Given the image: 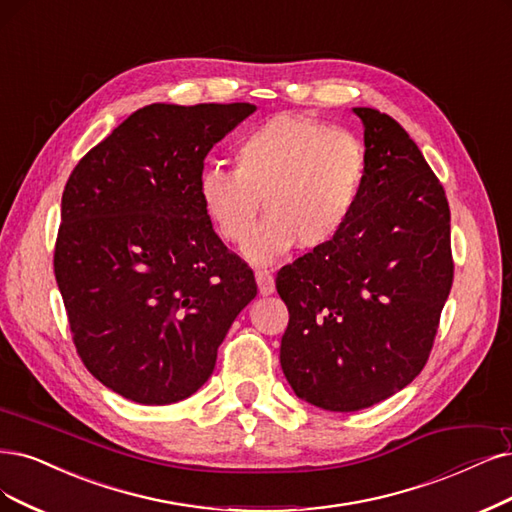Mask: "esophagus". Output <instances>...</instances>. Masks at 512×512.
<instances>
[{"instance_id": "1", "label": "esophagus", "mask_w": 512, "mask_h": 512, "mask_svg": "<svg viewBox=\"0 0 512 512\" xmlns=\"http://www.w3.org/2000/svg\"><path fill=\"white\" fill-rule=\"evenodd\" d=\"M255 280H257L259 293H261V295H270V293H274V276H272V272H270V270H266V268H257V270H255Z\"/></svg>"}]
</instances>
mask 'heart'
Segmentation results:
<instances>
[{
    "label": "heart",
    "mask_w": 512,
    "mask_h": 512,
    "mask_svg": "<svg viewBox=\"0 0 512 512\" xmlns=\"http://www.w3.org/2000/svg\"><path fill=\"white\" fill-rule=\"evenodd\" d=\"M365 175L358 141L306 116L282 113L238 137L234 168L202 170L198 194L217 234L244 244L253 261H274L299 249L314 251L344 230Z\"/></svg>",
    "instance_id": "obj_1"
}]
</instances>
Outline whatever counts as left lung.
<instances>
[{
	"label": "left lung",
	"mask_w": 512,
	"mask_h": 512,
	"mask_svg": "<svg viewBox=\"0 0 512 512\" xmlns=\"http://www.w3.org/2000/svg\"><path fill=\"white\" fill-rule=\"evenodd\" d=\"M354 211L329 244L282 266L289 325L280 365L291 388L327 411H358L424 369L453 282L445 189L405 128L371 107Z\"/></svg>",
	"instance_id": "obj_1"
}]
</instances>
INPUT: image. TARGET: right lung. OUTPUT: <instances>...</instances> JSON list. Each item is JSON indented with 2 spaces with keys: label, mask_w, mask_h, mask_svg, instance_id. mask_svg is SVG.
Listing matches in <instances>:
<instances>
[{
  "label": "right lung",
  "mask_w": 512,
  "mask_h": 512,
  "mask_svg": "<svg viewBox=\"0 0 512 512\" xmlns=\"http://www.w3.org/2000/svg\"><path fill=\"white\" fill-rule=\"evenodd\" d=\"M251 103H154L75 164L54 244L73 346L109 390L141 405L187 399L257 295L246 261L215 234L204 158Z\"/></svg>",
  "instance_id": "1"
}]
</instances>
